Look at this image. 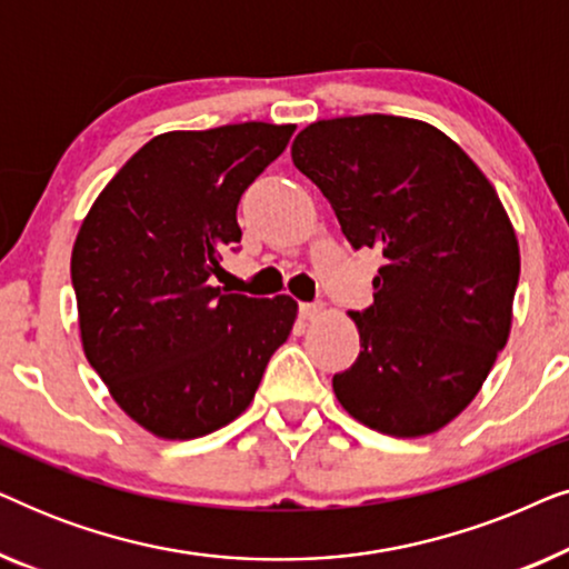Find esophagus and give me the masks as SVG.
Segmentation results:
<instances>
[{
  "instance_id": "obj_1",
  "label": "esophagus",
  "mask_w": 569,
  "mask_h": 569,
  "mask_svg": "<svg viewBox=\"0 0 569 569\" xmlns=\"http://www.w3.org/2000/svg\"><path fill=\"white\" fill-rule=\"evenodd\" d=\"M323 306L321 302H300V318L302 321H313V318L321 313Z\"/></svg>"
}]
</instances>
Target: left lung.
Returning a JSON list of instances; mask_svg holds the SVG:
<instances>
[{
	"instance_id": "1",
	"label": "left lung",
	"mask_w": 569,
	"mask_h": 569,
	"mask_svg": "<svg viewBox=\"0 0 569 569\" xmlns=\"http://www.w3.org/2000/svg\"><path fill=\"white\" fill-rule=\"evenodd\" d=\"M292 162L355 251L378 248L360 357L333 376L341 407L393 438L438 432L479 393L510 337L518 238L495 186L440 129L345 116L295 137Z\"/></svg>"
}]
</instances>
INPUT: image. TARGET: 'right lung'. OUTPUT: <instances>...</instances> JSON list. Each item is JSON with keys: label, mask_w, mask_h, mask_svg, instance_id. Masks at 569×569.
<instances>
[{"label": "right lung", "mask_w": 569, "mask_h": 569, "mask_svg": "<svg viewBox=\"0 0 569 569\" xmlns=\"http://www.w3.org/2000/svg\"><path fill=\"white\" fill-rule=\"evenodd\" d=\"M295 127L230 123L168 131L131 154L90 207L72 248L88 362L116 403L166 440L220 430L253 401L290 337V295L209 284L240 243L238 201Z\"/></svg>", "instance_id": "right-lung-1"}]
</instances>
